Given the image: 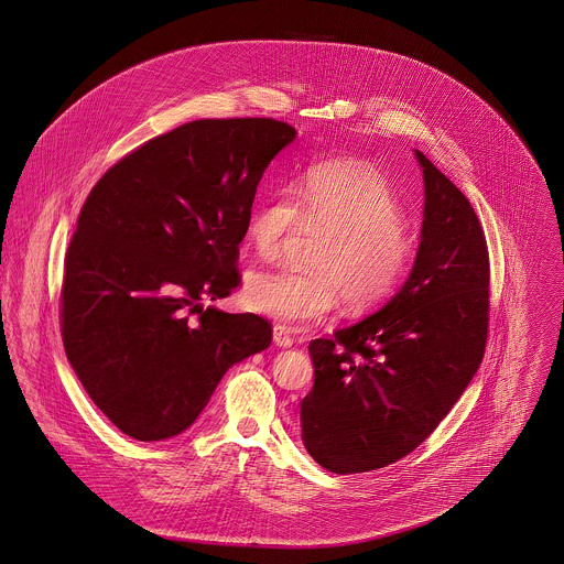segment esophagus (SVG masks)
Masks as SVG:
<instances>
[{
    "mask_svg": "<svg viewBox=\"0 0 564 564\" xmlns=\"http://www.w3.org/2000/svg\"><path fill=\"white\" fill-rule=\"evenodd\" d=\"M272 340H274L276 347H283V349H288V347L294 345V338H292V334H290V327H285V325H274V327H272Z\"/></svg>",
    "mask_w": 564,
    "mask_h": 564,
    "instance_id": "obj_1",
    "label": "esophagus"
}]
</instances>
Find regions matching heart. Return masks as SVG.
Returning <instances> with one entry per match:
<instances>
[{"label":"heart","instance_id":"b5f03b06","mask_svg":"<svg viewBox=\"0 0 564 564\" xmlns=\"http://www.w3.org/2000/svg\"><path fill=\"white\" fill-rule=\"evenodd\" d=\"M292 189H279L249 219V239L260 258H274L302 232H322L311 269L251 272L245 302L285 325L325 319L343 295L350 311H366L393 294L416 256V237L403 209L375 166L359 161L313 164Z\"/></svg>","mask_w":564,"mask_h":564}]
</instances>
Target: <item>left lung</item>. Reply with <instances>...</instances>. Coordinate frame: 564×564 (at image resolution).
Returning <instances> with one entry per match:
<instances>
[{
	"label": "left lung",
	"mask_w": 564,
	"mask_h": 564,
	"mask_svg": "<svg viewBox=\"0 0 564 564\" xmlns=\"http://www.w3.org/2000/svg\"><path fill=\"white\" fill-rule=\"evenodd\" d=\"M421 245L378 313L311 340L315 384L302 442L334 474L387 467L425 442L480 368L488 334V251L465 194L423 154Z\"/></svg>",
	"instance_id": "obj_1"
}]
</instances>
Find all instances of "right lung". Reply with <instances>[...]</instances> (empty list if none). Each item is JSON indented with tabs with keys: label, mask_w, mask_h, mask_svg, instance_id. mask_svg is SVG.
<instances>
[{
	"label": "right lung",
	"mask_w": 564,
	"mask_h": 564,
	"mask_svg": "<svg viewBox=\"0 0 564 564\" xmlns=\"http://www.w3.org/2000/svg\"><path fill=\"white\" fill-rule=\"evenodd\" d=\"M294 139L272 118L194 120L90 189L65 256L61 332L82 387L122 433L180 435L228 368L269 349L267 319L203 302L239 288L256 189Z\"/></svg>",
	"instance_id": "1"
}]
</instances>
